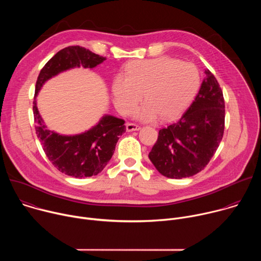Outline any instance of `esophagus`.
Wrapping results in <instances>:
<instances>
[{"label":"esophagus","instance_id":"esophagus-1","mask_svg":"<svg viewBox=\"0 0 261 261\" xmlns=\"http://www.w3.org/2000/svg\"><path fill=\"white\" fill-rule=\"evenodd\" d=\"M140 130V127L138 125L135 124H131V123H127L126 124V131L127 132H132V131H138Z\"/></svg>","mask_w":261,"mask_h":261}]
</instances>
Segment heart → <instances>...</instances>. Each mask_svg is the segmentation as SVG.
<instances>
[{
    "label": "heart",
    "mask_w": 261,
    "mask_h": 261,
    "mask_svg": "<svg viewBox=\"0 0 261 261\" xmlns=\"http://www.w3.org/2000/svg\"><path fill=\"white\" fill-rule=\"evenodd\" d=\"M199 86V72L193 64L160 57L128 63L124 74L114 79L111 92L122 115H128L143 94L145 102L134 110L133 117L142 122H152L158 117L168 121L189 106Z\"/></svg>",
    "instance_id": "obj_1"
}]
</instances>
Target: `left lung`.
<instances>
[{"instance_id":"1","label":"left lung","mask_w":261,"mask_h":261,"mask_svg":"<svg viewBox=\"0 0 261 261\" xmlns=\"http://www.w3.org/2000/svg\"><path fill=\"white\" fill-rule=\"evenodd\" d=\"M199 92L187 111L159 131L148 154L164 176L181 178L201 171L210 162L224 133L225 104L222 90L208 69Z\"/></svg>"}]
</instances>
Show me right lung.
<instances>
[{"instance_id": "add662e5", "label": "right lung", "mask_w": 261, "mask_h": 261, "mask_svg": "<svg viewBox=\"0 0 261 261\" xmlns=\"http://www.w3.org/2000/svg\"><path fill=\"white\" fill-rule=\"evenodd\" d=\"M106 60L82 46H68L57 53L42 68L36 82L33 113L35 129L49 161L61 172L74 177L97 175L107 165L120 136L126 132L124 121L104 115L91 129L73 135L51 131L45 125L37 106L40 90L60 73L74 68L93 69Z\"/></svg>"}]
</instances>
